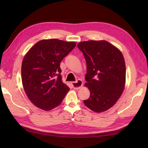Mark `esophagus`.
I'll use <instances>...</instances> for the list:
<instances>
[{"label": "esophagus", "mask_w": 148, "mask_h": 148, "mask_svg": "<svg viewBox=\"0 0 148 148\" xmlns=\"http://www.w3.org/2000/svg\"><path fill=\"white\" fill-rule=\"evenodd\" d=\"M71 84L74 89L78 90V89H79L81 86H82L83 81L80 79H78L76 81H74V82H72Z\"/></svg>", "instance_id": "esophagus-1"}]
</instances>
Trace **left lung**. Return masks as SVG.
<instances>
[{
	"instance_id": "left-lung-1",
	"label": "left lung",
	"mask_w": 148,
	"mask_h": 148,
	"mask_svg": "<svg viewBox=\"0 0 148 148\" xmlns=\"http://www.w3.org/2000/svg\"><path fill=\"white\" fill-rule=\"evenodd\" d=\"M77 48L85 58V75L90 97L84 100L86 107L96 112L114 106L123 92L126 78L125 60L119 50L106 40L81 42Z\"/></svg>"
}]
</instances>
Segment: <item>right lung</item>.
<instances>
[{
    "mask_svg": "<svg viewBox=\"0 0 148 148\" xmlns=\"http://www.w3.org/2000/svg\"><path fill=\"white\" fill-rule=\"evenodd\" d=\"M74 42L52 39L37 42L24 56L21 79L28 98L37 108L49 111L60 104L69 88L62 81L60 63Z\"/></svg>",
    "mask_w": 148,
    "mask_h": 148,
    "instance_id": "obj_1",
    "label": "right lung"
}]
</instances>
